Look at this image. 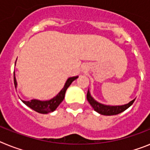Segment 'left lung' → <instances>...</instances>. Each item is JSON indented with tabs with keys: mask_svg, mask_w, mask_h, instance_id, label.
Instances as JSON below:
<instances>
[{
	"mask_svg": "<svg viewBox=\"0 0 150 150\" xmlns=\"http://www.w3.org/2000/svg\"><path fill=\"white\" fill-rule=\"evenodd\" d=\"M87 100H88V103L91 104V106L92 107L94 110H95L96 112H98V113L101 115H105V116H112V115H117L120 112H123L125 110H127L129 107L132 105L134 102L135 99L132 100V101L129 102L128 104H125V105L122 106H107L104 105V104H102L97 102L95 99L91 96L90 95L89 91L88 90V92H87L86 95Z\"/></svg>",
	"mask_w": 150,
	"mask_h": 150,
	"instance_id": "1",
	"label": "left lung"
}]
</instances>
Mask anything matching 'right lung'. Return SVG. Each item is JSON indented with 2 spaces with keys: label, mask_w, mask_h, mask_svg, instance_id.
Returning a JSON list of instances; mask_svg holds the SVG:
<instances>
[{
  "label": "right lung",
  "mask_w": 150,
  "mask_h": 150,
  "mask_svg": "<svg viewBox=\"0 0 150 150\" xmlns=\"http://www.w3.org/2000/svg\"><path fill=\"white\" fill-rule=\"evenodd\" d=\"M13 76H14V85H15V87H16L17 83L15 77V74L13 75ZM77 78L78 76H73V77L68 78L64 88L52 99H50L49 100H44V101L35 100V99H33V100H30V101H25V100H22V101L25 105H27L28 107L34 110L36 112H39V113L46 114V113H49V112H53L54 110H55L57 107H59V104L62 103V100L64 98V95H65L67 88L70 86V85L72 83V82L76 79H77Z\"/></svg>",
  "instance_id": "1"
}]
</instances>
